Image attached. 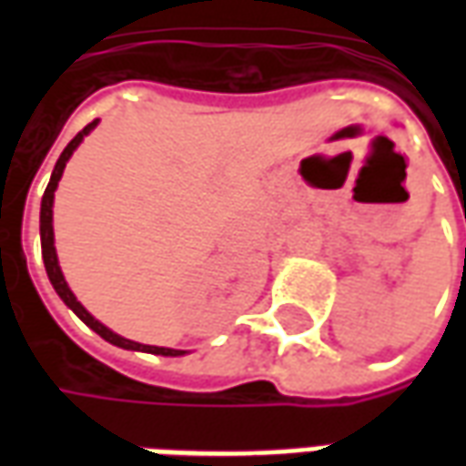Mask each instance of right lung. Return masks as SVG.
<instances>
[{
    "label": "right lung",
    "instance_id": "obj_1",
    "mask_svg": "<svg viewBox=\"0 0 466 466\" xmlns=\"http://www.w3.org/2000/svg\"><path fill=\"white\" fill-rule=\"evenodd\" d=\"M96 122L99 119H95V122H89L82 129V132L76 134L72 142L66 144L65 152L59 154V159H56L55 164V172H52V179H49V184H46L45 189V197H42V212H39V234H42V257H45V267H46V277H49V282H52V287L56 289V294L62 297V302L72 309V312L82 319V322L89 327V329H95L102 339H106L109 344H115V347H122V350H134V351H149V354H162V357H179V354H187V351L182 350H169V347H152V344H139V342H132V339H124V337H119V334H115L112 329H106L105 324L96 322L92 314L86 312L82 304L76 302V297L72 294V289L66 287L65 282V274H62V269H59V262H56V249H55V227H52V207H55V189L56 184H59V179H62V172H65L66 162H69V157H72V152H75L76 147L82 144V139H85L86 134L92 132L96 127Z\"/></svg>",
    "mask_w": 466,
    "mask_h": 466
}]
</instances>
